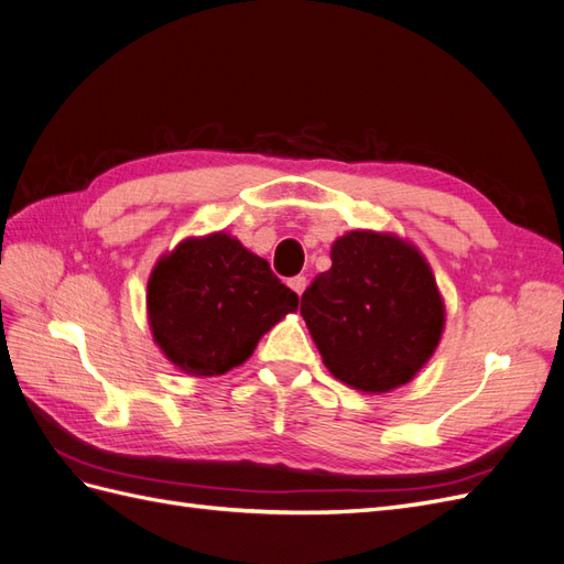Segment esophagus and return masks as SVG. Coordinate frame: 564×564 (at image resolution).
Masks as SVG:
<instances>
[{
    "instance_id": "obj_1",
    "label": "esophagus",
    "mask_w": 564,
    "mask_h": 564,
    "mask_svg": "<svg viewBox=\"0 0 564 564\" xmlns=\"http://www.w3.org/2000/svg\"><path fill=\"white\" fill-rule=\"evenodd\" d=\"M305 284H308V280H305L303 275H296V278H292V280H289V286H292L294 289V292L301 296L303 294V289H305Z\"/></svg>"
}]
</instances>
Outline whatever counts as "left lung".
Instances as JSON below:
<instances>
[{
  "label": "left lung",
  "mask_w": 564,
  "mask_h": 564,
  "mask_svg": "<svg viewBox=\"0 0 564 564\" xmlns=\"http://www.w3.org/2000/svg\"><path fill=\"white\" fill-rule=\"evenodd\" d=\"M301 315L338 381L388 392L431 360L445 305L423 256L398 237L352 230L301 296Z\"/></svg>",
  "instance_id": "obj_1"
}]
</instances>
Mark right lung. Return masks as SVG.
I'll return each instance as SVG.
<instances>
[{
  "label": "right lung",
  "mask_w": 564,
  "mask_h": 564,
  "mask_svg": "<svg viewBox=\"0 0 564 564\" xmlns=\"http://www.w3.org/2000/svg\"><path fill=\"white\" fill-rule=\"evenodd\" d=\"M296 308L299 296L268 261L226 232L181 242L148 282L152 336L195 377L240 367L272 324Z\"/></svg>",
  "instance_id": "1"
}]
</instances>
